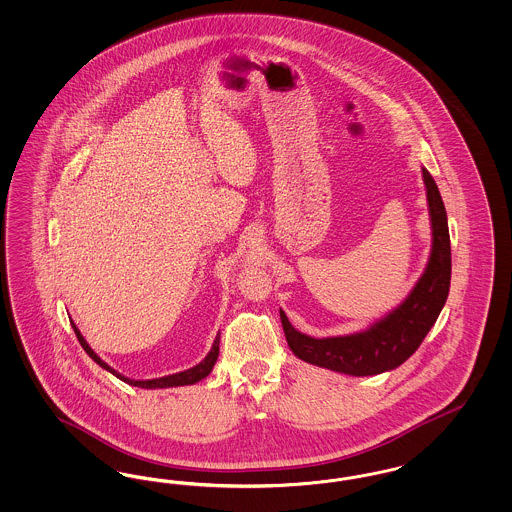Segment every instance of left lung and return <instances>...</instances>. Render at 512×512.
<instances>
[{
    "label": "left lung",
    "mask_w": 512,
    "mask_h": 512,
    "mask_svg": "<svg viewBox=\"0 0 512 512\" xmlns=\"http://www.w3.org/2000/svg\"><path fill=\"white\" fill-rule=\"evenodd\" d=\"M421 171L427 188L432 230L429 261L421 278L398 307L369 328L350 335L310 337L293 328L286 312L280 308L287 345L303 362L354 377L385 373L402 366L434 326L450 293V230L440 190L429 171L425 167Z\"/></svg>",
    "instance_id": "1"
}]
</instances>
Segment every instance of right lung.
<instances>
[{
  "label": "right lung",
  "instance_id": "right-lung-1",
  "mask_svg": "<svg viewBox=\"0 0 512 512\" xmlns=\"http://www.w3.org/2000/svg\"><path fill=\"white\" fill-rule=\"evenodd\" d=\"M72 328H74V333H76V337H78V341H80V345H82L83 350L91 356V360H93V362H97L101 368L106 369V371H110L112 375H116V377H118L120 381H123V383L131 385V387H139V389H169V387L194 385V383L202 381V379H205V377L211 373V369H213L215 362H217V356H219V341H221V333H217V337H215V341H213V345H211V350L207 352V356H205L204 360H202L200 364H196L194 368L184 369V371H179V373L165 375V377H158V379H129V377L122 375L120 371L110 368L104 360H101V356H99L93 348L87 345L85 337L80 333V329L76 328V324H74V322H72Z\"/></svg>",
  "mask_w": 512,
  "mask_h": 512
}]
</instances>
